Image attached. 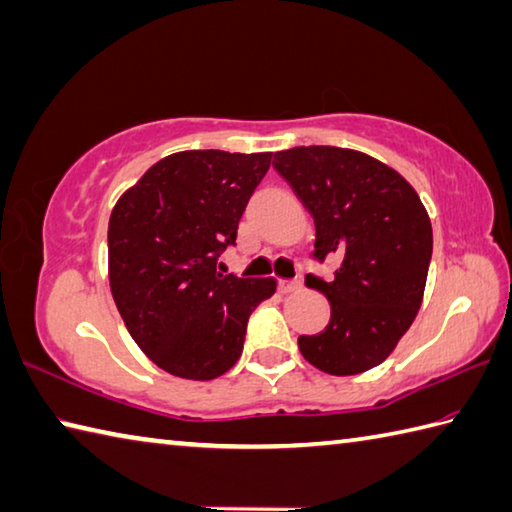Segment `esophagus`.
I'll return each mask as SVG.
<instances>
[{
  "mask_svg": "<svg viewBox=\"0 0 512 512\" xmlns=\"http://www.w3.org/2000/svg\"><path fill=\"white\" fill-rule=\"evenodd\" d=\"M300 282L297 280H282L280 282V293L282 295H288V293H295V291H300Z\"/></svg>",
  "mask_w": 512,
  "mask_h": 512,
  "instance_id": "obj_1",
  "label": "esophagus"
}]
</instances>
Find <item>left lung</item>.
Instances as JSON below:
<instances>
[{
    "label": "left lung",
    "instance_id": "1",
    "mask_svg": "<svg viewBox=\"0 0 512 512\" xmlns=\"http://www.w3.org/2000/svg\"><path fill=\"white\" fill-rule=\"evenodd\" d=\"M273 165L315 219V257H340L331 282L306 275V286L329 297L331 322L297 347L324 374H362L392 356L421 309L430 215L403 174L365 152L293 147Z\"/></svg>",
    "mask_w": 512,
    "mask_h": 512
}]
</instances>
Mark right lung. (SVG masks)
<instances>
[{"mask_svg": "<svg viewBox=\"0 0 512 512\" xmlns=\"http://www.w3.org/2000/svg\"><path fill=\"white\" fill-rule=\"evenodd\" d=\"M271 152L188 150L154 163L109 217V286L129 336L156 367L212 380L235 367L246 324L277 291L275 277L217 268L235 244L250 194Z\"/></svg>", "mask_w": 512, "mask_h": 512, "instance_id": "obj_1", "label": "right lung"}]
</instances>
